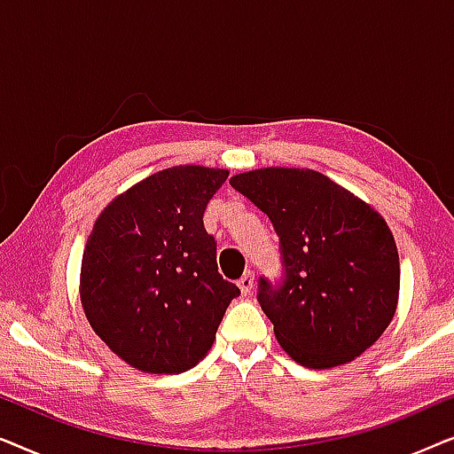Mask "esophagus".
Segmentation results:
<instances>
[{
    "mask_svg": "<svg viewBox=\"0 0 454 454\" xmlns=\"http://www.w3.org/2000/svg\"><path fill=\"white\" fill-rule=\"evenodd\" d=\"M238 285H239L241 294H244V295H247V294H250V291H252V287H254V272H250V270H247V272H246V275L239 278V281H238Z\"/></svg>",
    "mask_w": 454,
    "mask_h": 454,
    "instance_id": "obj_1",
    "label": "esophagus"
}]
</instances>
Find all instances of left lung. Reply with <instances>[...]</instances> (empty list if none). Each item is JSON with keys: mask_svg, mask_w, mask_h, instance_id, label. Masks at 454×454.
<instances>
[{"mask_svg": "<svg viewBox=\"0 0 454 454\" xmlns=\"http://www.w3.org/2000/svg\"><path fill=\"white\" fill-rule=\"evenodd\" d=\"M281 239L285 281L260 278L258 301L278 345L312 370L337 368L376 343L399 303V252L368 202L314 169L264 167L233 176Z\"/></svg>", "mask_w": 454, "mask_h": 454, "instance_id": "8db88e82", "label": "left lung"}]
</instances>
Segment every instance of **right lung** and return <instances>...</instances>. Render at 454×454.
<instances>
[{
    "instance_id": "right-lung-1",
    "label": "right lung",
    "mask_w": 454,
    "mask_h": 454,
    "mask_svg": "<svg viewBox=\"0 0 454 454\" xmlns=\"http://www.w3.org/2000/svg\"><path fill=\"white\" fill-rule=\"evenodd\" d=\"M227 169L179 165L114 198L86 239L80 301L97 337L132 368L179 374L200 362L239 289L216 269L204 208Z\"/></svg>"
}]
</instances>
